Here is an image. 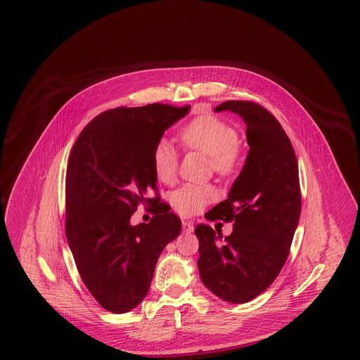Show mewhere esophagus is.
I'll return each instance as SVG.
<instances>
[{"instance_id":"1","label":"esophagus","mask_w":360,"mask_h":360,"mask_svg":"<svg viewBox=\"0 0 360 360\" xmlns=\"http://www.w3.org/2000/svg\"><path fill=\"white\" fill-rule=\"evenodd\" d=\"M182 226H184V231H185V232H188V233L193 232V229H194V225H193V223H190L188 220H182Z\"/></svg>"}]
</instances>
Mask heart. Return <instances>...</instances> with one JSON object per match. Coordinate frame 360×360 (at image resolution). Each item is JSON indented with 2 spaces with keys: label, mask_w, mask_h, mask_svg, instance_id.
I'll return each instance as SVG.
<instances>
[{
  "label": "heart",
  "mask_w": 360,
  "mask_h": 360,
  "mask_svg": "<svg viewBox=\"0 0 360 360\" xmlns=\"http://www.w3.org/2000/svg\"><path fill=\"white\" fill-rule=\"evenodd\" d=\"M179 139L188 148L207 156L212 170L221 176H231L239 169L241 148L239 134L228 122L204 115L185 125ZM179 165V156L167 140H159L153 151V167L160 182L174 181ZM217 190L207 184H185L172 191V204L182 216H193L202 210L209 202L216 200Z\"/></svg>",
  "instance_id": "heart-1"
}]
</instances>
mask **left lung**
I'll return each instance as SVG.
<instances>
[{
  "instance_id": "8db88e82",
  "label": "left lung",
  "mask_w": 360,
  "mask_h": 360,
  "mask_svg": "<svg viewBox=\"0 0 360 360\" xmlns=\"http://www.w3.org/2000/svg\"><path fill=\"white\" fill-rule=\"evenodd\" d=\"M216 112L238 113L247 125L245 165L228 200L207 220L233 221L223 238L206 224L195 226L198 270L206 288L232 304H244L266 290L282 270L301 214L298 163L279 121L252 101H225Z\"/></svg>"
}]
</instances>
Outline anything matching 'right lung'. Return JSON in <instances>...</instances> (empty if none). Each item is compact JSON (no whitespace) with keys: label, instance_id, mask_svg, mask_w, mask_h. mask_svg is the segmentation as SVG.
<instances>
[{"label":"right lung","instance_id":"1","mask_svg":"<svg viewBox=\"0 0 360 360\" xmlns=\"http://www.w3.org/2000/svg\"><path fill=\"white\" fill-rule=\"evenodd\" d=\"M188 109L156 103L106 110L86 125L70 153L66 236L87 290L112 313L143 301L158 257L181 232L178 216L159 202L153 151ZM139 205H150L155 216L132 227Z\"/></svg>","mask_w":360,"mask_h":360}]
</instances>
